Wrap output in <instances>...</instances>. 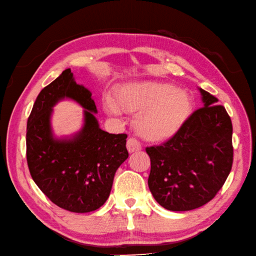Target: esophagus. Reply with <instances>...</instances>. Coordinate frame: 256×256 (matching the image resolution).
<instances>
[{"label":"esophagus","instance_id":"34e87169","mask_svg":"<svg viewBox=\"0 0 256 256\" xmlns=\"http://www.w3.org/2000/svg\"><path fill=\"white\" fill-rule=\"evenodd\" d=\"M141 148H142L141 144L136 139H134V138L128 139V141H127V150H128L129 153L138 152V151H140Z\"/></svg>","mask_w":256,"mask_h":256}]
</instances>
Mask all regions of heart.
<instances>
[{
  "mask_svg": "<svg viewBox=\"0 0 256 256\" xmlns=\"http://www.w3.org/2000/svg\"><path fill=\"white\" fill-rule=\"evenodd\" d=\"M104 108L108 114L118 110L139 112L134 120L143 139L160 142L170 139L191 114L189 96L168 84L142 81L117 86L113 102L108 100Z\"/></svg>",
  "mask_w": 256,
  "mask_h": 256,
  "instance_id": "obj_1",
  "label": "heart"
}]
</instances>
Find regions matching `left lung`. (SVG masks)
Listing matches in <instances>:
<instances>
[{
  "label": "left lung",
  "instance_id": "left-lung-1",
  "mask_svg": "<svg viewBox=\"0 0 256 256\" xmlns=\"http://www.w3.org/2000/svg\"><path fill=\"white\" fill-rule=\"evenodd\" d=\"M203 108L176 134L146 148L151 160L150 191L164 208L182 212L202 206L225 184L232 167V124L218 100L203 89Z\"/></svg>",
  "mask_w": 256,
  "mask_h": 256
}]
</instances>
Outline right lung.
Segmentation results:
<instances>
[{
  "label": "right lung",
  "mask_w": 256,
  "mask_h": 256,
  "mask_svg": "<svg viewBox=\"0 0 256 256\" xmlns=\"http://www.w3.org/2000/svg\"><path fill=\"white\" fill-rule=\"evenodd\" d=\"M92 93L65 70L36 98L27 122V163L39 189L60 208L89 213L106 202L115 172L128 158L126 134H113L98 126ZM64 98L85 108L84 126L70 138H55L50 116Z\"/></svg>",
  "instance_id": "right-lung-1"
}]
</instances>
